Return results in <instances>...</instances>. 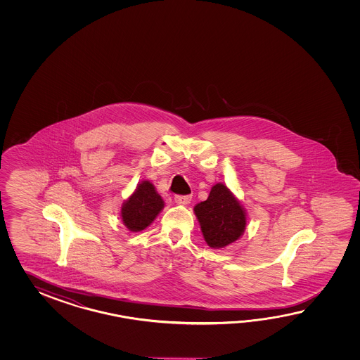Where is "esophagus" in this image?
I'll use <instances>...</instances> for the list:
<instances>
[{"label": "esophagus", "instance_id": "esophagus-1", "mask_svg": "<svg viewBox=\"0 0 360 360\" xmlns=\"http://www.w3.org/2000/svg\"><path fill=\"white\" fill-rule=\"evenodd\" d=\"M191 200V195H176V197H175V202H176L177 205H183V206L189 205Z\"/></svg>", "mask_w": 360, "mask_h": 360}]
</instances>
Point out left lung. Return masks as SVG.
Segmentation results:
<instances>
[{
	"label": "left lung",
	"mask_w": 360,
	"mask_h": 360,
	"mask_svg": "<svg viewBox=\"0 0 360 360\" xmlns=\"http://www.w3.org/2000/svg\"><path fill=\"white\" fill-rule=\"evenodd\" d=\"M194 214L211 248L231 245L245 233V210L225 184H214L208 198L195 205Z\"/></svg>",
	"instance_id": "left-lung-1"
}]
</instances>
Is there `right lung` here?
<instances>
[{
    "label": "right lung",
    "instance_id": "obj_1",
    "mask_svg": "<svg viewBox=\"0 0 360 360\" xmlns=\"http://www.w3.org/2000/svg\"><path fill=\"white\" fill-rule=\"evenodd\" d=\"M165 207L153 184L143 180L121 207V219L130 231H141L148 228Z\"/></svg>",
    "mask_w": 360,
    "mask_h": 360
}]
</instances>
